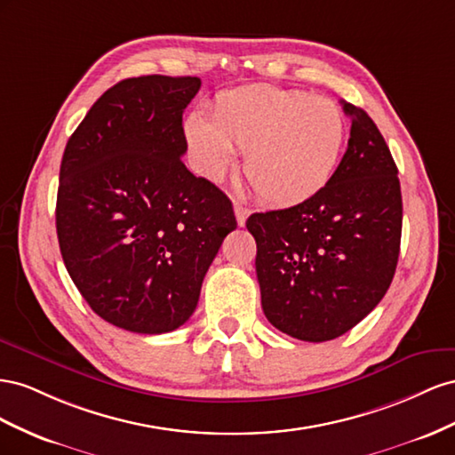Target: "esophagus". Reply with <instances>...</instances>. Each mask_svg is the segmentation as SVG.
<instances>
[{
  "label": "esophagus",
  "instance_id": "34e87169",
  "mask_svg": "<svg viewBox=\"0 0 455 455\" xmlns=\"http://www.w3.org/2000/svg\"><path fill=\"white\" fill-rule=\"evenodd\" d=\"M250 210L245 205H242V204H235V215H236V223H238V227H243L245 225V219L250 217Z\"/></svg>",
  "mask_w": 455,
  "mask_h": 455
}]
</instances>
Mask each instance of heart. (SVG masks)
<instances>
[{"label": "heart", "instance_id": "b5f03b06", "mask_svg": "<svg viewBox=\"0 0 455 455\" xmlns=\"http://www.w3.org/2000/svg\"><path fill=\"white\" fill-rule=\"evenodd\" d=\"M345 118L330 99L272 85H245L220 93L212 120L192 112L187 142L200 172L220 180L245 154L243 172L259 198L295 205L330 183L345 145Z\"/></svg>", "mask_w": 455, "mask_h": 455}]
</instances>
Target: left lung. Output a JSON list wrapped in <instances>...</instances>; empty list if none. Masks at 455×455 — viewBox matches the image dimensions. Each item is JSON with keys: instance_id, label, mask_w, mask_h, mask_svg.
Returning <instances> with one entry per match:
<instances>
[{"instance_id": "1", "label": "left lung", "mask_w": 455, "mask_h": 455, "mask_svg": "<svg viewBox=\"0 0 455 455\" xmlns=\"http://www.w3.org/2000/svg\"><path fill=\"white\" fill-rule=\"evenodd\" d=\"M350 139L330 183L285 210L253 213L255 270L268 322L295 339L347 333L383 299L402 235L396 164L370 116L341 100Z\"/></svg>"}]
</instances>
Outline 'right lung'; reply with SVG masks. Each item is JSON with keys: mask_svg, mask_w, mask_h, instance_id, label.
<instances>
[{"mask_svg": "<svg viewBox=\"0 0 455 455\" xmlns=\"http://www.w3.org/2000/svg\"><path fill=\"white\" fill-rule=\"evenodd\" d=\"M200 85L190 76L122 80L91 107L62 154V261L93 313L127 331L183 326L236 228L230 200L180 160L183 112Z\"/></svg>", "mask_w": 455, "mask_h": 455, "instance_id": "obj_1", "label": "right lung"}]
</instances>
